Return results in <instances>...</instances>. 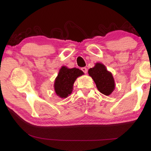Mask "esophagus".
Returning <instances> with one entry per match:
<instances>
[{
  "mask_svg": "<svg viewBox=\"0 0 151 151\" xmlns=\"http://www.w3.org/2000/svg\"><path fill=\"white\" fill-rule=\"evenodd\" d=\"M81 70L83 71L84 73H85V74L87 73V69H86V67H83V68H81Z\"/></svg>",
  "mask_w": 151,
  "mask_h": 151,
  "instance_id": "1",
  "label": "esophagus"
}]
</instances>
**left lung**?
Instances as JSON below:
<instances>
[{"instance_id":"8db88e82","label":"left lung","mask_w":151,"mask_h":151,"mask_svg":"<svg viewBox=\"0 0 151 151\" xmlns=\"http://www.w3.org/2000/svg\"><path fill=\"white\" fill-rule=\"evenodd\" d=\"M88 75L96 84V88L102 94L109 96L115 88V82L112 73L103 63H96L94 67L88 70Z\"/></svg>"}]
</instances>
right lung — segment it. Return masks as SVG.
<instances>
[{
	"instance_id": "add662e5",
	"label": "right lung",
	"mask_w": 151,
	"mask_h": 151,
	"mask_svg": "<svg viewBox=\"0 0 151 151\" xmlns=\"http://www.w3.org/2000/svg\"><path fill=\"white\" fill-rule=\"evenodd\" d=\"M83 75L84 73L78 68H69L63 66L55 80L54 88L57 95L61 99L68 97L72 93L76 78Z\"/></svg>"
}]
</instances>
